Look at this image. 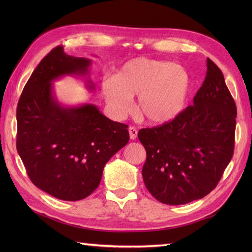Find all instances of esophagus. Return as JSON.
Masks as SVG:
<instances>
[{
	"label": "esophagus",
	"mask_w": 252,
	"mask_h": 252,
	"mask_svg": "<svg viewBox=\"0 0 252 252\" xmlns=\"http://www.w3.org/2000/svg\"><path fill=\"white\" fill-rule=\"evenodd\" d=\"M129 133H130V138L131 140H135L137 137V130L134 126H130L129 127Z\"/></svg>",
	"instance_id": "34e87169"
}]
</instances>
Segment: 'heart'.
Masks as SVG:
<instances>
[{"label": "heart", "instance_id": "heart-1", "mask_svg": "<svg viewBox=\"0 0 252 252\" xmlns=\"http://www.w3.org/2000/svg\"><path fill=\"white\" fill-rule=\"evenodd\" d=\"M189 76L183 67L165 61L137 57L126 62L116 76H107L100 92L117 118L129 114L132 96L136 110L153 125H162L180 115L189 92Z\"/></svg>", "mask_w": 252, "mask_h": 252}]
</instances>
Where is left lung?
Segmentation results:
<instances>
[{"instance_id": "8db88e82", "label": "left lung", "mask_w": 252, "mask_h": 252, "mask_svg": "<svg viewBox=\"0 0 252 252\" xmlns=\"http://www.w3.org/2000/svg\"><path fill=\"white\" fill-rule=\"evenodd\" d=\"M236 115L222 71L208 58L192 104L172 121L138 132L146 149L142 175L148 191L165 205L208 195L232 159Z\"/></svg>"}]
</instances>
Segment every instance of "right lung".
<instances>
[{"label":"right lung","instance_id":"1","mask_svg":"<svg viewBox=\"0 0 252 252\" xmlns=\"http://www.w3.org/2000/svg\"><path fill=\"white\" fill-rule=\"evenodd\" d=\"M92 61L67 55L63 46L32 72L17 106V152L37 189L62 200H81L97 189L107 161L130 140L127 126L104 116L93 104L65 106L53 82L89 77Z\"/></svg>","mask_w":252,"mask_h":252}]
</instances>
